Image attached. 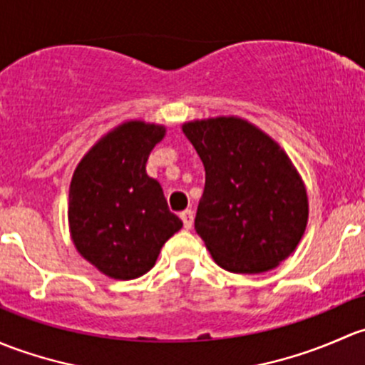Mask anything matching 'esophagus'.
<instances>
[{"instance_id":"1","label":"esophagus","mask_w":365,"mask_h":365,"mask_svg":"<svg viewBox=\"0 0 365 365\" xmlns=\"http://www.w3.org/2000/svg\"><path fill=\"white\" fill-rule=\"evenodd\" d=\"M193 210H190V209H186V210H182L181 212V220H182V223H184V228H186V230H190L191 227H193Z\"/></svg>"}]
</instances>
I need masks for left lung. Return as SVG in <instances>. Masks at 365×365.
<instances>
[{
	"instance_id": "8db88e82",
	"label": "left lung",
	"mask_w": 365,
	"mask_h": 365,
	"mask_svg": "<svg viewBox=\"0 0 365 365\" xmlns=\"http://www.w3.org/2000/svg\"><path fill=\"white\" fill-rule=\"evenodd\" d=\"M205 168L195 230L221 269L260 274L287 260L306 232L309 202L284 149L237 115L184 123Z\"/></svg>"
}]
</instances>
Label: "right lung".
Masks as SVG:
<instances>
[{"instance_id": "add662e5", "label": "right lung", "mask_w": 365, "mask_h": 365, "mask_svg": "<svg viewBox=\"0 0 365 365\" xmlns=\"http://www.w3.org/2000/svg\"><path fill=\"white\" fill-rule=\"evenodd\" d=\"M167 128L126 121L78 161L70 182L68 225L75 250L112 279H135L153 269L182 221L145 163Z\"/></svg>"}]
</instances>
